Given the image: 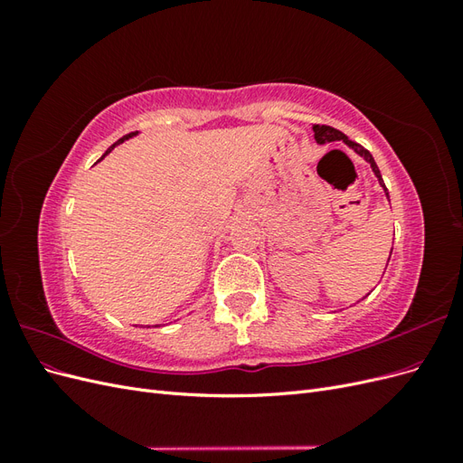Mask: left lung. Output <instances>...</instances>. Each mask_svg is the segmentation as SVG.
Returning a JSON list of instances; mask_svg holds the SVG:
<instances>
[{
	"label": "left lung",
	"instance_id": "left-lung-1",
	"mask_svg": "<svg viewBox=\"0 0 463 463\" xmlns=\"http://www.w3.org/2000/svg\"><path fill=\"white\" fill-rule=\"evenodd\" d=\"M313 131H315V138H317V143H318V145L332 143V141H344L349 148H354V150L359 154V156L365 158V160L371 164L374 175L378 177V184H381V185L384 187V191H386V197H388V189H386L384 181H383L381 170H378V165H376V162H374V158H373V154H371L367 148H363L361 145H357V143H354V141H349V138H347L342 131L330 128V125H313ZM390 255H392V250H390ZM388 260H390V259H388Z\"/></svg>",
	"mask_w": 463,
	"mask_h": 463
}]
</instances>
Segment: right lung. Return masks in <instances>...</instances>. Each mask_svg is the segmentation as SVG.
<instances>
[{"label": "right lung", "instance_id": "right-lung-1", "mask_svg": "<svg viewBox=\"0 0 463 463\" xmlns=\"http://www.w3.org/2000/svg\"><path fill=\"white\" fill-rule=\"evenodd\" d=\"M133 135H137V131H133V133H129V135H125V137H121V138H119V141H118V143H114V145H111V146H109V148H108V150H106V154H108V152H109V150H111V148H114V146H116V145H119V143H123V141H128V138H131V137H133ZM106 154H104V156H106ZM104 156H102V158H104Z\"/></svg>", "mask_w": 463, "mask_h": 463}]
</instances>
